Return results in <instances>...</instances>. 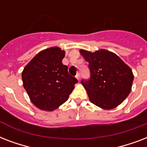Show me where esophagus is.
<instances>
[{
	"mask_svg": "<svg viewBox=\"0 0 147 147\" xmlns=\"http://www.w3.org/2000/svg\"><path fill=\"white\" fill-rule=\"evenodd\" d=\"M76 78H77V79H78V81L80 80V74L79 73H77V75H76Z\"/></svg>",
	"mask_w": 147,
	"mask_h": 147,
	"instance_id": "esophagus-1",
	"label": "esophagus"
}]
</instances>
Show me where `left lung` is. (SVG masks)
Returning <instances> with one entry per match:
<instances>
[{
	"instance_id": "8db88e82",
	"label": "left lung",
	"mask_w": 147,
	"mask_h": 147,
	"mask_svg": "<svg viewBox=\"0 0 147 147\" xmlns=\"http://www.w3.org/2000/svg\"><path fill=\"white\" fill-rule=\"evenodd\" d=\"M88 62L90 78L81 83L90 101L104 109H112L129 95L134 75L132 70L114 53L100 49L91 53L80 50Z\"/></svg>"
}]
</instances>
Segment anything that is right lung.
I'll list each match as a JSON object with an SVG mask.
<instances>
[{
    "label": "right lung",
    "mask_w": 147,
    "mask_h": 147,
    "mask_svg": "<svg viewBox=\"0 0 147 147\" xmlns=\"http://www.w3.org/2000/svg\"><path fill=\"white\" fill-rule=\"evenodd\" d=\"M65 51L52 47L41 51L26 65L22 72L24 87L33 105L44 111H53L68 100L78 82L62 64Z\"/></svg>",
    "instance_id": "obj_1"
}]
</instances>
